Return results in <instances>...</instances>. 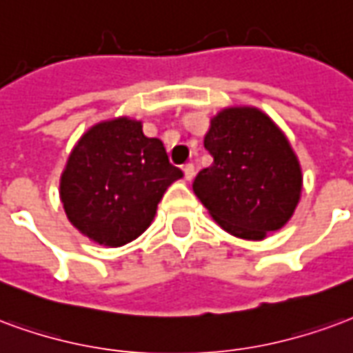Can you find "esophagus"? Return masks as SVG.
<instances>
[{"label": "esophagus", "instance_id": "obj_1", "mask_svg": "<svg viewBox=\"0 0 353 353\" xmlns=\"http://www.w3.org/2000/svg\"><path fill=\"white\" fill-rule=\"evenodd\" d=\"M184 169V176H186V180H192L195 176V167L194 163H186V165L182 167Z\"/></svg>", "mask_w": 353, "mask_h": 353}]
</instances>
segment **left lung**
<instances>
[{
	"label": "left lung",
	"instance_id": "8db88e82",
	"mask_svg": "<svg viewBox=\"0 0 353 353\" xmlns=\"http://www.w3.org/2000/svg\"><path fill=\"white\" fill-rule=\"evenodd\" d=\"M205 148L214 163L194 192L231 235L259 241L280 230L297 207L299 161L284 133L258 109H225L210 122Z\"/></svg>",
	"mask_w": 353,
	"mask_h": 353
}]
</instances>
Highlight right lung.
Returning a JSON list of instances; mask_svg holds the SVG:
<instances>
[{"label": "right lung", "instance_id": "obj_1", "mask_svg": "<svg viewBox=\"0 0 353 353\" xmlns=\"http://www.w3.org/2000/svg\"><path fill=\"white\" fill-rule=\"evenodd\" d=\"M182 171L169 163L163 143L141 122H101L79 141L61 174L69 222L92 241L122 246L150 225L159 199Z\"/></svg>", "mask_w": 353, "mask_h": 353}]
</instances>
